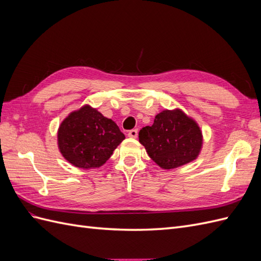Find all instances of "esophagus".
<instances>
[{"mask_svg": "<svg viewBox=\"0 0 261 261\" xmlns=\"http://www.w3.org/2000/svg\"><path fill=\"white\" fill-rule=\"evenodd\" d=\"M138 136V129H130L128 132V137L130 138H136Z\"/></svg>", "mask_w": 261, "mask_h": 261, "instance_id": "obj_1", "label": "esophagus"}]
</instances>
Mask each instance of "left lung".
I'll use <instances>...</instances> for the list:
<instances>
[{
  "instance_id": "1",
  "label": "left lung",
  "mask_w": 261,
  "mask_h": 261,
  "mask_svg": "<svg viewBox=\"0 0 261 261\" xmlns=\"http://www.w3.org/2000/svg\"><path fill=\"white\" fill-rule=\"evenodd\" d=\"M139 143L162 169H175L195 160L202 145L197 123L180 110H165L154 117L151 126L139 132Z\"/></svg>"
}]
</instances>
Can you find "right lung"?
<instances>
[{"label": "right lung", "instance_id": "add662e5", "mask_svg": "<svg viewBox=\"0 0 261 261\" xmlns=\"http://www.w3.org/2000/svg\"><path fill=\"white\" fill-rule=\"evenodd\" d=\"M124 138L112 120L89 106L70 113L58 132L61 153L69 163L82 169L105 164Z\"/></svg>", "mask_w": 261, "mask_h": 261}]
</instances>
